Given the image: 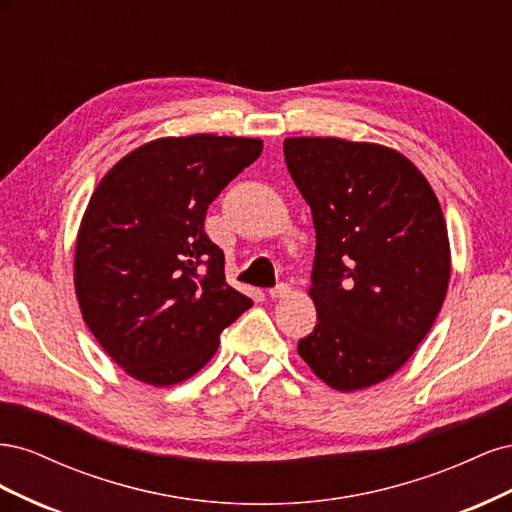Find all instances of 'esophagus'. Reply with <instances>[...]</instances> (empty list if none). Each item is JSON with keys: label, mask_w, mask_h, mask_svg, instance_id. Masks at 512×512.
I'll return each instance as SVG.
<instances>
[{"label": "esophagus", "mask_w": 512, "mask_h": 512, "mask_svg": "<svg viewBox=\"0 0 512 512\" xmlns=\"http://www.w3.org/2000/svg\"><path fill=\"white\" fill-rule=\"evenodd\" d=\"M290 294V286L288 284H280V286H275V288H271L269 290V297L275 301V299H284V297H288Z\"/></svg>", "instance_id": "esophagus-1"}]
</instances>
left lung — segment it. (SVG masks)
<instances>
[{
    "mask_svg": "<svg viewBox=\"0 0 512 512\" xmlns=\"http://www.w3.org/2000/svg\"><path fill=\"white\" fill-rule=\"evenodd\" d=\"M284 158L316 226L318 322L299 354L333 389H367L410 359L444 303V213L421 170L391 147L294 136Z\"/></svg>",
    "mask_w": 512,
    "mask_h": 512,
    "instance_id": "1",
    "label": "left lung"
}]
</instances>
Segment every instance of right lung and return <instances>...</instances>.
Masks as SVG:
<instances>
[{"mask_svg": "<svg viewBox=\"0 0 512 512\" xmlns=\"http://www.w3.org/2000/svg\"><path fill=\"white\" fill-rule=\"evenodd\" d=\"M260 153V138L166 136L130 151L91 194L76 237V299L98 344L132 378H192L252 307L226 284L205 218Z\"/></svg>", "mask_w": 512, "mask_h": 512, "instance_id": "obj_1", "label": "right lung"}]
</instances>
